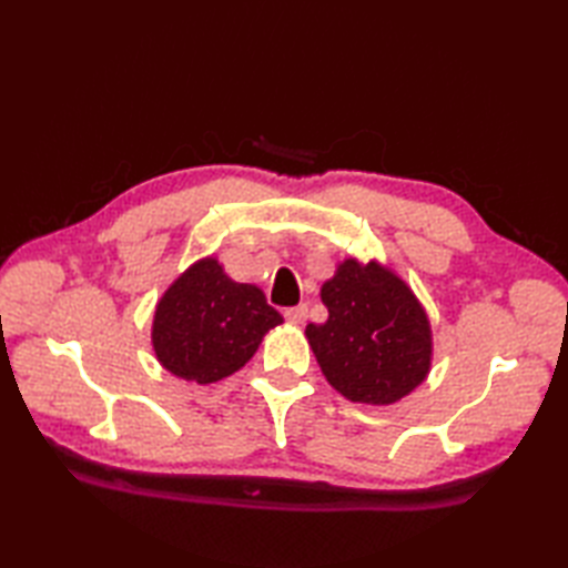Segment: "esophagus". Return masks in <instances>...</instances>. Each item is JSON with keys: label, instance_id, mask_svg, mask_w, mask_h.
<instances>
[{"label": "esophagus", "instance_id": "34e87169", "mask_svg": "<svg viewBox=\"0 0 568 568\" xmlns=\"http://www.w3.org/2000/svg\"><path fill=\"white\" fill-rule=\"evenodd\" d=\"M285 320L293 322V324H303L307 320V305H297V307H287L285 312Z\"/></svg>", "mask_w": 568, "mask_h": 568}]
</instances>
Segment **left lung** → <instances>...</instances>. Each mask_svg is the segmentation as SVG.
Segmentation results:
<instances>
[{
    "label": "left lung",
    "mask_w": 568,
    "mask_h": 568,
    "mask_svg": "<svg viewBox=\"0 0 568 568\" xmlns=\"http://www.w3.org/2000/svg\"><path fill=\"white\" fill-rule=\"evenodd\" d=\"M329 317L307 324V342L346 400L393 405L427 378L432 329L403 277L371 261L346 258L322 285Z\"/></svg>",
    "instance_id": "obj_1"
}]
</instances>
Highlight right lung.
<instances>
[{"label": "right lung", "instance_id": "right-lung-1", "mask_svg": "<svg viewBox=\"0 0 568 568\" xmlns=\"http://www.w3.org/2000/svg\"><path fill=\"white\" fill-rule=\"evenodd\" d=\"M281 322L261 287L232 281L210 256L192 263L163 293L151 342L165 371L207 385L246 366L263 334Z\"/></svg>", "mask_w": 568, "mask_h": 568}]
</instances>
